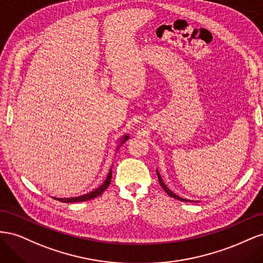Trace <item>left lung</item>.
I'll list each match as a JSON object with an SVG mask.
<instances>
[{
  "label": "left lung",
  "mask_w": 263,
  "mask_h": 263,
  "mask_svg": "<svg viewBox=\"0 0 263 263\" xmlns=\"http://www.w3.org/2000/svg\"><path fill=\"white\" fill-rule=\"evenodd\" d=\"M157 176H158V180H159V183H160V185L162 186V189L165 191V193L168 194L169 196H171V197H173V198H176V200L182 201V202H191L190 200H186V198H182V197H180L179 195L174 194V193L172 192V191H171L169 187H166V185H165L164 183H163V181H162V179H161V176H160V174H159L158 170H157ZM192 202H193V201H192Z\"/></svg>",
  "instance_id": "obj_1"
}]
</instances>
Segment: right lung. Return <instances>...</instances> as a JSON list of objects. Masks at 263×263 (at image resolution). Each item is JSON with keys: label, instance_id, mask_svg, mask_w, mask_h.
<instances>
[{"label": "right lung", "instance_id": "1", "mask_svg": "<svg viewBox=\"0 0 263 263\" xmlns=\"http://www.w3.org/2000/svg\"><path fill=\"white\" fill-rule=\"evenodd\" d=\"M127 139H128V136H127V135H125V136L122 138L121 145H119V146H122ZM119 146H118V148H119ZM110 179H112V168H110V170H109V172H108V174H107V177H106V179H105L104 183H103V184H102L100 187H98V189H95L94 191H92V192H90V193H86V194L81 195V196H77V197H69V198H55V200H58V201L63 202V203L85 202V201L93 200V198H95V197H98L99 195H101V194H102L103 192H104V191L107 189V186L109 185V183H110Z\"/></svg>", "mask_w": 263, "mask_h": 263}]
</instances>
